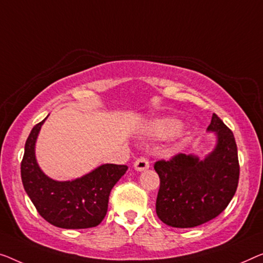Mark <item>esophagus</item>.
Listing matches in <instances>:
<instances>
[{
  "instance_id": "esophagus-1",
  "label": "esophagus",
  "mask_w": 263,
  "mask_h": 263,
  "mask_svg": "<svg viewBox=\"0 0 263 263\" xmlns=\"http://www.w3.org/2000/svg\"><path fill=\"white\" fill-rule=\"evenodd\" d=\"M135 169L137 171H144L150 167V164H148V160L146 158H144V157H140L135 162Z\"/></svg>"
}]
</instances>
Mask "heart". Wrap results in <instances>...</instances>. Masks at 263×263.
<instances>
[{
    "label": "heart",
    "mask_w": 263,
    "mask_h": 263,
    "mask_svg": "<svg viewBox=\"0 0 263 263\" xmlns=\"http://www.w3.org/2000/svg\"><path fill=\"white\" fill-rule=\"evenodd\" d=\"M181 123L176 119L157 120L151 125V133L156 137H166L179 130Z\"/></svg>",
    "instance_id": "b5f03b06"
}]
</instances>
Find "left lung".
Instances as JSON below:
<instances>
[{"label": "left lung", "instance_id": "left-lung-1", "mask_svg": "<svg viewBox=\"0 0 263 263\" xmlns=\"http://www.w3.org/2000/svg\"><path fill=\"white\" fill-rule=\"evenodd\" d=\"M206 131L215 133L216 144L204 159L179 154L155 164L160 178L157 216L174 228H194L209 222L236 193L240 166L233 132L215 113Z\"/></svg>", "mask_w": 263, "mask_h": 263}]
</instances>
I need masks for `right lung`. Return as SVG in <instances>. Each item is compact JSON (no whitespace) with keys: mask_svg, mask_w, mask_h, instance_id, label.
Returning <instances> with one entry per match:
<instances>
[{"mask_svg":"<svg viewBox=\"0 0 263 263\" xmlns=\"http://www.w3.org/2000/svg\"><path fill=\"white\" fill-rule=\"evenodd\" d=\"M46 119L35 125L27 138L21 163L23 187L37 213L50 224L64 229L97 227L106 216L112 187L123 177L127 166L103 164L72 181L48 177L35 156V144Z\"/></svg>","mask_w":263,"mask_h":263,"instance_id":"obj_1","label":"right lung"}]
</instances>
